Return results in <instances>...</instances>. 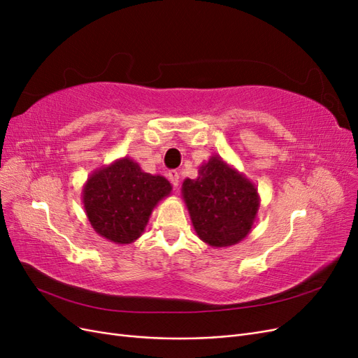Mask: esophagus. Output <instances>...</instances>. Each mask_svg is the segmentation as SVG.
<instances>
[{
    "mask_svg": "<svg viewBox=\"0 0 358 358\" xmlns=\"http://www.w3.org/2000/svg\"><path fill=\"white\" fill-rule=\"evenodd\" d=\"M167 176H169V179H170V182L173 183V185H175V187H178V185H179V179H180V176H179V173H178L176 170H170V171L167 173Z\"/></svg>",
    "mask_w": 358,
    "mask_h": 358,
    "instance_id": "obj_1",
    "label": "esophagus"
}]
</instances>
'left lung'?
Masks as SVG:
<instances>
[{
  "label": "left lung",
  "instance_id": "8db88e82",
  "mask_svg": "<svg viewBox=\"0 0 358 358\" xmlns=\"http://www.w3.org/2000/svg\"><path fill=\"white\" fill-rule=\"evenodd\" d=\"M194 230L213 248L242 242L251 233L259 209L258 189L220 155H212L199 167L196 179L182 183Z\"/></svg>",
  "mask_w": 358,
  "mask_h": 358
}]
</instances>
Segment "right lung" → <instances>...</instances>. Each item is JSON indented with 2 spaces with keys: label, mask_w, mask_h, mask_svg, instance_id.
<instances>
[{
  "label": "right lung",
  "mask_w": 358,
  "mask_h": 358,
  "mask_svg": "<svg viewBox=\"0 0 358 358\" xmlns=\"http://www.w3.org/2000/svg\"><path fill=\"white\" fill-rule=\"evenodd\" d=\"M170 182L143 171L131 158L94 170L82 189L86 216L96 234L116 245L136 242L157 204L170 196Z\"/></svg>",
  "instance_id": "1"
}]
</instances>
